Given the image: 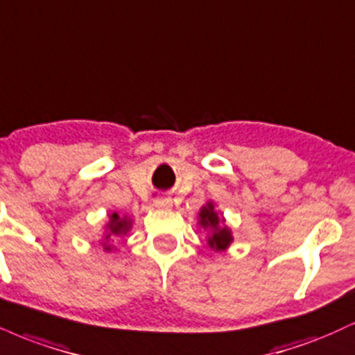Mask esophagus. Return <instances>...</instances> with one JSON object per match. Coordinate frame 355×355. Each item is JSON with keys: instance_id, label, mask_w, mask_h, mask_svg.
Wrapping results in <instances>:
<instances>
[{"instance_id": "34e87169", "label": "esophagus", "mask_w": 355, "mask_h": 355, "mask_svg": "<svg viewBox=\"0 0 355 355\" xmlns=\"http://www.w3.org/2000/svg\"><path fill=\"white\" fill-rule=\"evenodd\" d=\"M155 208H159V210H168V208H172V200L170 198H157L155 200Z\"/></svg>"}]
</instances>
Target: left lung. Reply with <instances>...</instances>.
Returning <instances> with one entry per match:
<instances>
[{
	"mask_svg": "<svg viewBox=\"0 0 355 355\" xmlns=\"http://www.w3.org/2000/svg\"><path fill=\"white\" fill-rule=\"evenodd\" d=\"M198 226L208 232L207 243L213 251H226L233 243L232 230L226 226L223 213L216 211L213 202H207L200 208Z\"/></svg>",
	"mask_w": 355,
	"mask_h": 355,
	"instance_id": "left-lung-1",
	"label": "left lung"
}]
</instances>
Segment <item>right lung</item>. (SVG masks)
<instances>
[{"label": "right lung", "mask_w": 355, "mask_h": 355, "mask_svg": "<svg viewBox=\"0 0 355 355\" xmlns=\"http://www.w3.org/2000/svg\"><path fill=\"white\" fill-rule=\"evenodd\" d=\"M132 228V220L127 215L121 216L117 211H112L109 215V221L105 225V233L104 238H102V246H104V251H112V245L110 241H119V238L125 236L127 233L130 232Z\"/></svg>", "instance_id": "1"}]
</instances>
